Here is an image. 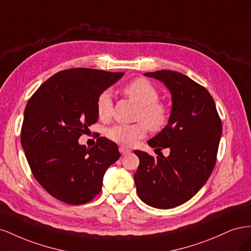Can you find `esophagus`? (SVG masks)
Masks as SVG:
<instances>
[{
  "mask_svg": "<svg viewBox=\"0 0 251 251\" xmlns=\"http://www.w3.org/2000/svg\"><path fill=\"white\" fill-rule=\"evenodd\" d=\"M119 151H120L121 155H126V154L130 153L131 151L128 150V149H126V148H125V147H120L119 148Z\"/></svg>",
  "mask_w": 251,
  "mask_h": 251,
  "instance_id": "1",
  "label": "esophagus"
}]
</instances>
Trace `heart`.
<instances>
[{
  "label": "heart",
  "instance_id": "1",
  "mask_svg": "<svg viewBox=\"0 0 251 251\" xmlns=\"http://www.w3.org/2000/svg\"><path fill=\"white\" fill-rule=\"evenodd\" d=\"M124 93L139 105L136 119L142 120L133 125H115L107 131L108 138L121 146L132 147L147 135L148 126L151 130H160L169 118L168 108L159 102L156 88L144 78H136L124 88ZM113 102L109 91L98 96L96 100L97 115L101 120H108L112 115Z\"/></svg>",
  "mask_w": 251,
  "mask_h": 251
}]
</instances>
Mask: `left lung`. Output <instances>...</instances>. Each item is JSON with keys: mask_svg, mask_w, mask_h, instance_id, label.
<instances>
[{"mask_svg": "<svg viewBox=\"0 0 251 251\" xmlns=\"http://www.w3.org/2000/svg\"><path fill=\"white\" fill-rule=\"evenodd\" d=\"M162 81L172 94L169 124L148 141L156 150L170 149L157 158L134 151L139 166L134 175L139 198L151 207L169 209L192 199L215 168L222 123L208 91L186 75L159 70L144 73Z\"/></svg>", "mask_w": 251, "mask_h": 251, "instance_id": "obj_1", "label": "left lung"}]
</instances>
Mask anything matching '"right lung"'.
I'll return each mask as SVG.
<instances>
[{"mask_svg":"<svg viewBox=\"0 0 251 251\" xmlns=\"http://www.w3.org/2000/svg\"><path fill=\"white\" fill-rule=\"evenodd\" d=\"M74 68L57 72L30 97L21 143L36 181L57 200L71 205L90 202L101 191L110 165L120 157L116 143L100 137L91 149L78 138L95 124L96 100L124 76Z\"/></svg>","mask_w":251,"mask_h":251,"instance_id":"right-lung-1","label":"right lung"}]
</instances>
